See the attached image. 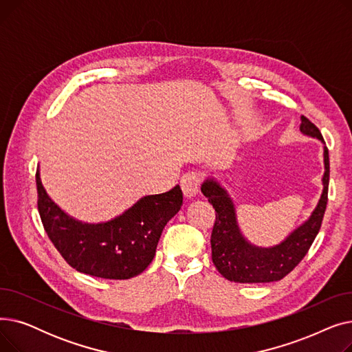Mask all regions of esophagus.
Returning <instances> with one entry per match:
<instances>
[{"instance_id": "esophagus-1", "label": "esophagus", "mask_w": 352, "mask_h": 352, "mask_svg": "<svg viewBox=\"0 0 352 352\" xmlns=\"http://www.w3.org/2000/svg\"><path fill=\"white\" fill-rule=\"evenodd\" d=\"M201 181H202V177H201L199 173L190 171L187 174H184L181 177V188H182L184 195L188 197V198L194 197L199 190Z\"/></svg>"}]
</instances>
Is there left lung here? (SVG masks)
<instances>
[{"mask_svg": "<svg viewBox=\"0 0 352 352\" xmlns=\"http://www.w3.org/2000/svg\"><path fill=\"white\" fill-rule=\"evenodd\" d=\"M301 131L324 141L318 126L301 116ZM324 191L317 208L300 228L295 230L284 243L272 248H256L248 244L235 221L232 201L224 188L214 179L202 184L201 191L215 210V223L211 232L212 263L224 278L234 283H272L280 281L297 267L316 239L328 202L329 157L324 146Z\"/></svg>", "mask_w": 352, "mask_h": 352, "instance_id": "8db88e82", "label": "left lung"}]
</instances>
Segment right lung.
Wrapping results in <instances>:
<instances>
[{
    "label": "right lung",
    "instance_id": "right-lung-1",
    "mask_svg": "<svg viewBox=\"0 0 352 352\" xmlns=\"http://www.w3.org/2000/svg\"><path fill=\"white\" fill-rule=\"evenodd\" d=\"M38 212L44 230L68 265L105 280H128L151 264L166 223L182 206L179 186L141 198L134 207L105 224H82L68 217L47 195L35 174Z\"/></svg>",
    "mask_w": 352,
    "mask_h": 352
}]
</instances>
